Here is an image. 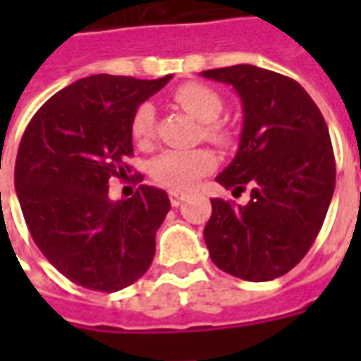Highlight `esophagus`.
I'll return each instance as SVG.
<instances>
[{
	"instance_id": "obj_1",
	"label": "esophagus",
	"mask_w": 361,
	"mask_h": 361,
	"mask_svg": "<svg viewBox=\"0 0 361 361\" xmlns=\"http://www.w3.org/2000/svg\"><path fill=\"white\" fill-rule=\"evenodd\" d=\"M185 199V195L183 193H178V191H170V203L173 204V207H178V204H181V201Z\"/></svg>"
}]
</instances>
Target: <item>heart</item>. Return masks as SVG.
Here are the masks:
<instances>
[{"mask_svg":"<svg viewBox=\"0 0 361 361\" xmlns=\"http://www.w3.org/2000/svg\"><path fill=\"white\" fill-rule=\"evenodd\" d=\"M172 98L181 110L188 111L191 118L203 123L204 137L216 142L228 141L230 135L228 129L216 121L224 108L222 98L216 90L201 82H185L173 90ZM152 131H154V108L152 104L145 102L135 110L131 119V135L139 145H145L150 141ZM214 168H216V157L211 150H164L150 160L149 173L160 188L183 191L203 176L211 173Z\"/></svg>","mask_w":361,"mask_h":361,"instance_id":"obj_1","label":"heart"}]
</instances>
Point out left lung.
Here are the masks:
<instances>
[{
    "label": "left lung",
    "instance_id": "8db88e82",
    "mask_svg": "<svg viewBox=\"0 0 361 361\" xmlns=\"http://www.w3.org/2000/svg\"><path fill=\"white\" fill-rule=\"evenodd\" d=\"M201 75L232 85L243 108L240 147L216 181L234 191L251 188L243 207L211 201L209 255L238 279H279L305 257L333 199L336 168L325 119L300 82L269 69L242 63Z\"/></svg>",
    "mask_w": 361,
    "mask_h": 361
}]
</instances>
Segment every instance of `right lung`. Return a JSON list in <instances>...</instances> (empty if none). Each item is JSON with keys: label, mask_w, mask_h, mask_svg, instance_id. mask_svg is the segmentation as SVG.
Listing matches in <instances>:
<instances>
[{"label": "right lung", "mask_w": 361, "mask_h": 361, "mask_svg": "<svg viewBox=\"0 0 361 361\" xmlns=\"http://www.w3.org/2000/svg\"><path fill=\"white\" fill-rule=\"evenodd\" d=\"M170 79L90 75L56 92L25 129L15 162L20 211L44 257L79 286L118 292L152 263L170 199L141 185L111 201L108 181L131 172L123 160L133 154L135 110Z\"/></svg>", "instance_id": "1"}]
</instances>
